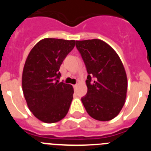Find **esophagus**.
<instances>
[{
  "instance_id": "1",
  "label": "esophagus",
  "mask_w": 151,
  "mask_h": 151,
  "mask_svg": "<svg viewBox=\"0 0 151 151\" xmlns=\"http://www.w3.org/2000/svg\"><path fill=\"white\" fill-rule=\"evenodd\" d=\"M78 87V85H73V88H74V89L75 90H76V88Z\"/></svg>"
}]
</instances>
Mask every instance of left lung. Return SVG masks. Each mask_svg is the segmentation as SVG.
Wrapping results in <instances>:
<instances>
[{
  "instance_id": "left-lung-1",
  "label": "left lung",
  "mask_w": 151,
  "mask_h": 151,
  "mask_svg": "<svg viewBox=\"0 0 151 151\" xmlns=\"http://www.w3.org/2000/svg\"><path fill=\"white\" fill-rule=\"evenodd\" d=\"M88 72V92L82 102L89 116L99 121L115 118L125 104L127 76L120 58L100 39L76 41Z\"/></svg>"
}]
</instances>
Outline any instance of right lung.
<instances>
[{
	"mask_svg": "<svg viewBox=\"0 0 151 151\" xmlns=\"http://www.w3.org/2000/svg\"><path fill=\"white\" fill-rule=\"evenodd\" d=\"M75 44L74 40L45 38L28 55L22 72V91L30 111L42 122H57L69 111L74 91L71 85L59 82V69Z\"/></svg>",
	"mask_w": 151,
	"mask_h": 151,
	"instance_id": "right-lung-1",
	"label": "right lung"
}]
</instances>
